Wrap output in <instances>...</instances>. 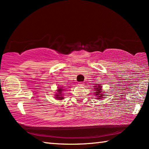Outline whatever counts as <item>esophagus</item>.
Listing matches in <instances>:
<instances>
[{"instance_id": "1", "label": "esophagus", "mask_w": 149, "mask_h": 149, "mask_svg": "<svg viewBox=\"0 0 149 149\" xmlns=\"http://www.w3.org/2000/svg\"><path fill=\"white\" fill-rule=\"evenodd\" d=\"M78 85H79V86H84V84L83 82H79L78 83Z\"/></svg>"}]
</instances>
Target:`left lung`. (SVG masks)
Instances as JSON below:
<instances>
[{"label": "left lung", "mask_w": 149, "mask_h": 149, "mask_svg": "<svg viewBox=\"0 0 149 149\" xmlns=\"http://www.w3.org/2000/svg\"><path fill=\"white\" fill-rule=\"evenodd\" d=\"M94 89L95 91H93L94 92V95L95 97H96V99L98 100H101L104 97V92L102 91V86L100 84L96 85L95 86H94Z\"/></svg>", "instance_id": "1"}]
</instances>
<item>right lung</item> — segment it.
Instances as JSON below:
<instances>
[{"instance_id":"obj_1","label":"right lung","mask_w":149,"mask_h":149,"mask_svg":"<svg viewBox=\"0 0 149 149\" xmlns=\"http://www.w3.org/2000/svg\"><path fill=\"white\" fill-rule=\"evenodd\" d=\"M58 89L56 90V94L54 95V98L58 100H62L64 99V97H63V94H64V91H65V89H64V87H58Z\"/></svg>"}]
</instances>
